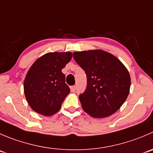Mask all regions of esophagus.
Wrapping results in <instances>:
<instances>
[{"mask_svg":"<svg viewBox=\"0 0 153 153\" xmlns=\"http://www.w3.org/2000/svg\"><path fill=\"white\" fill-rule=\"evenodd\" d=\"M70 90L72 92H75L76 91V86H72L70 87Z\"/></svg>","mask_w":153,"mask_h":153,"instance_id":"34e87169","label":"esophagus"}]
</instances>
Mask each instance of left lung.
<instances>
[{"label": "left lung", "instance_id": "1", "mask_svg": "<svg viewBox=\"0 0 153 153\" xmlns=\"http://www.w3.org/2000/svg\"><path fill=\"white\" fill-rule=\"evenodd\" d=\"M73 57L87 78V89L79 96L83 110L95 118L108 117L118 111L131 86L129 72L123 63L100 49L75 51Z\"/></svg>", "mask_w": 153, "mask_h": 153}]
</instances>
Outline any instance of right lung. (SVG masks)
Instances as JSON below:
<instances>
[{"instance_id": "add662e5", "label": "right lung", "mask_w": 153, "mask_h": 153, "mask_svg": "<svg viewBox=\"0 0 153 153\" xmlns=\"http://www.w3.org/2000/svg\"><path fill=\"white\" fill-rule=\"evenodd\" d=\"M72 57V52H49L37 59L28 70L24 92L33 111L43 116L58 112L70 92L62 69Z\"/></svg>"}]
</instances>
